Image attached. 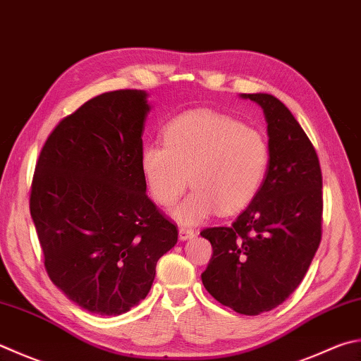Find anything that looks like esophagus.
I'll use <instances>...</instances> for the list:
<instances>
[{
    "mask_svg": "<svg viewBox=\"0 0 361 361\" xmlns=\"http://www.w3.org/2000/svg\"><path fill=\"white\" fill-rule=\"evenodd\" d=\"M196 234H195V231H192V229H188V228H180L179 229V239L180 240H190V239H193Z\"/></svg>",
    "mask_w": 361,
    "mask_h": 361,
    "instance_id": "34e87169",
    "label": "esophagus"
}]
</instances>
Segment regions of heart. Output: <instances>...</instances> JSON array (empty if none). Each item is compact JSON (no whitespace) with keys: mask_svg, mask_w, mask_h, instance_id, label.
Here are the masks:
<instances>
[{"mask_svg":"<svg viewBox=\"0 0 361 361\" xmlns=\"http://www.w3.org/2000/svg\"><path fill=\"white\" fill-rule=\"evenodd\" d=\"M161 137L163 145L142 146L140 168L160 206L178 201L188 180L195 187L171 210L178 223L198 224L219 210L240 212L259 192L270 152L256 128L224 114L195 111L169 122Z\"/></svg>","mask_w":361,"mask_h":361,"instance_id":"obj_1","label":"heart"}]
</instances>
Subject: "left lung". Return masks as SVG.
I'll return each mask as SVG.
<instances>
[{"label":"left lung","instance_id":"8db88e82","mask_svg":"<svg viewBox=\"0 0 361 361\" xmlns=\"http://www.w3.org/2000/svg\"><path fill=\"white\" fill-rule=\"evenodd\" d=\"M267 122L269 166L259 192L233 226L207 228L212 259L204 288L224 307L257 316L281 305L302 283L321 243L322 173L307 133L270 94H240Z\"/></svg>","mask_w":361,"mask_h":361}]
</instances>
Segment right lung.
<instances>
[{
    "label": "right lung",
    "mask_w": 361,
    "mask_h": 361,
    "mask_svg": "<svg viewBox=\"0 0 361 361\" xmlns=\"http://www.w3.org/2000/svg\"><path fill=\"white\" fill-rule=\"evenodd\" d=\"M146 91L105 92L47 138L30 210L45 269L71 302L119 316L146 298L178 229L147 198L140 168Z\"/></svg>",
    "instance_id": "1"
}]
</instances>
